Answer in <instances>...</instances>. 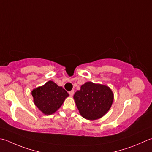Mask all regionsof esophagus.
Listing matches in <instances>:
<instances>
[{"instance_id": "1", "label": "esophagus", "mask_w": 152, "mask_h": 152, "mask_svg": "<svg viewBox=\"0 0 152 152\" xmlns=\"http://www.w3.org/2000/svg\"><path fill=\"white\" fill-rule=\"evenodd\" d=\"M74 93V90H72V91H70L68 92V94H69L70 96H71V97H72V96H73Z\"/></svg>"}]
</instances>
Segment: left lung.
Here are the masks:
<instances>
[{
  "instance_id": "8db88e82",
  "label": "left lung",
  "mask_w": 152,
  "mask_h": 152,
  "mask_svg": "<svg viewBox=\"0 0 152 152\" xmlns=\"http://www.w3.org/2000/svg\"><path fill=\"white\" fill-rule=\"evenodd\" d=\"M74 99L83 117L96 120L102 117L111 108L113 94L108 86L88 82L74 94Z\"/></svg>"
}]
</instances>
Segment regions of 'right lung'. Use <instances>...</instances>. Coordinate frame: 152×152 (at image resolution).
<instances>
[{"label":"right lung","instance_id":"right-lung-1","mask_svg":"<svg viewBox=\"0 0 152 152\" xmlns=\"http://www.w3.org/2000/svg\"><path fill=\"white\" fill-rule=\"evenodd\" d=\"M31 94L35 105L45 115L54 113L68 96L66 90L53 81H49L44 86L34 89Z\"/></svg>","mask_w":152,"mask_h":152}]
</instances>
